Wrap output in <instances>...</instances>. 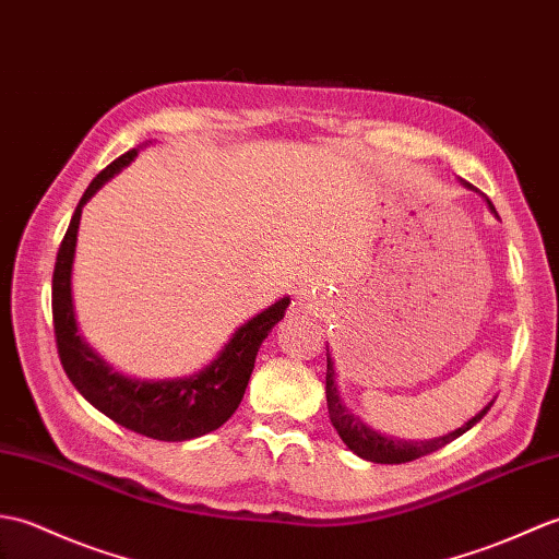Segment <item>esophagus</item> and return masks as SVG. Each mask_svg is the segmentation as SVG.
Wrapping results in <instances>:
<instances>
[{
    "mask_svg": "<svg viewBox=\"0 0 559 559\" xmlns=\"http://www.w3.org/2000/svg\"><path fill=\"white\" fill-rule=\"evenodd\" d=\"M296 306H299L301 308V311H311V301H308V299H299V301H296Z\"/></svg>",
    "mask_w": 559,
    "mask_h": 559,
    "instance_id": "esophagus-1",
    "label": "esophagus"
}]
</instances>
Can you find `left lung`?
<instances>
[{"instance_id":"1","label":"left lung","mask_w":559,"mask_h":559,"mask_svg":"<svg viewBox=\"0 0 559 559\" xmlns=\"http://www.w3.org/2000/svg\"><path fill=\"white\" fill-rule=\"evenodd\" d=\"M490 207H492V203H490ZM325 394H328L330 420H332V426L337 428L340 438L344 440L346 448L356 452L358 456L368 459V462H376V464H406V462H414V459H418V456L438 452L448 442L456 440L459 436H464L468 428H474L478 420L488 414V408L492 406V402H490L480 414L471 418L466 426L456 428L454 432H450V436H442V438L428 440V442H402V440L380 436V432L370 430L368 426L361 424V420L354 418L349 412H346V408L342 406V400H340L337 384H334V364H332L330 354H328V373H325Z\"/></svg>"}]
</instances>
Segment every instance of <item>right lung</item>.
<instances>
[{"mask_svg": "<svg viewBox=\"0 0 559 559\" xmlns=\"http://www.w3.org/2000/svg\"><path fill=\"white\" fill-rule=\"evenodd\" d=\"M133 157L135 151L123 153L91 181L81 195L64 239H61L52 275L55 340L61 366H64L73 388L97 412L139 436L163 442H183L217 430L237 412L246 384L251 380L260 344L287 313L289 299L272 304L263 313L248 320L243 328L234 332V337L215 361L191 378L141 382L111 373V368L100 356L93 354L79 334L71 301V265L85 201Z\"/></svg>", "mask_w": 559, "mask_h": 559, "instance_id": "add662e5", "label": "right lung"}]
</instances>
